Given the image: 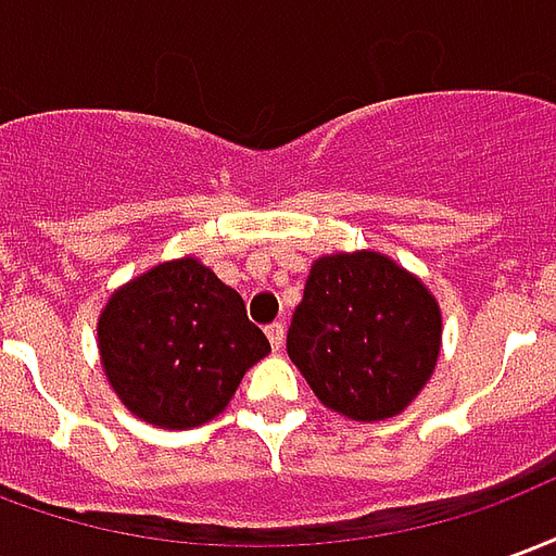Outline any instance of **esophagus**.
Here are the masks:
<instances>
[{
  "label": "esophagus",
  "instance_id": "esophagus-1",
  "mask_svg": "<svg viewBox=\"0 0 556 556\" xmlns=\"http://www.w3.org/2000/svg\"><path fill=\"white\" fill-rule=\"evenodd\" d=\"M265 333H267V339H270V349L274 351L282 349V342H286V327L279 325V321H274V325L267 327Z\"/></svg>",
  "mask_w": 556,
  "mask_h": 556
}]
</instances>
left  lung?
I'll return each mask as SVG.
<instances>
[{"instance_id": "obj_1", "label": "left lung", "mask_w": 556, "mask_h": 556, "mask_svg": "<svg viewBox=\"0 0 556 556\" xmlns=\"http://www.w3.org/2000/svg\"><path fill=\"white\" fill-rule=\"evenodd\" d=\"M441 339L429 286L390 255L357 250L315 258L286 349L327 410L381 422L429 384Z\"/></svg>"}]
</instances>
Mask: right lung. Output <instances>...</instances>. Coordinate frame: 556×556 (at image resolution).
<instances>
[{
  "label": "right lung",
  "instance_id": "add662e5",
  "mask_svg": "<svg viewBox=\"0 0 556 556\" xmlns=\"http://www.w3.org/2000/svg\"><path fill=\"white\" fill-rule=\"evenodd\" d=\"M106 381L134 417L181 431L219 417L270 342L243 298L195 255L148 267L98 318Z\"/></svg>",
  "mask_w": 556,
  "mask_h": 556
}]
</instances>
